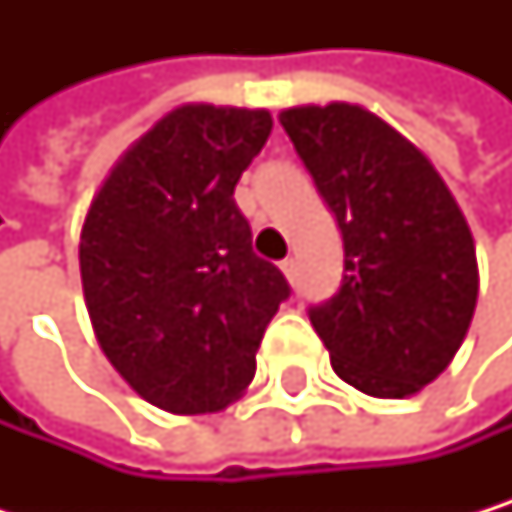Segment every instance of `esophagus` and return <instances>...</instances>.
<instances>
[{"instance_id":"obj_1","label":"esophagus","mask_w":512,"mask_h":512,"mask_svg":"<svg viewBox=\"0 0 512 512\" xmlns=\"http://www.w3.org/2000/svg\"><path fill=\"white\" fill-rule=\"evenodd\" d=\"M279 267H282L285 279H288V282H294V276H298V261H294V258H285Z\"/></svg>"}]
</instances>
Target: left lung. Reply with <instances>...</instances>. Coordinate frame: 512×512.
Instances as JSON below:
<instances>
[{"mask_svg": "<svg viewBox=\"0 0 512 512\" xmlns=\"http://www.w3.org/2000/svg\"><path fill=\"white\" fill-rule=\"evenodd\" d=\"M344 236V279L310 307L350 387L402 399L436 381L470 328L479 270L455 196L430 159L356 104L279 116Z\"/></svg>", "mask_w": 512, "mask_h": 512, "instance_id": "obj_1", "label": "left lung"}]
</instances>
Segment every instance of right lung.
<instances>
[{
    "label": "right lung",
    "mask_w": 512,
    "mask_h": 512,
    "mask_svg": "<svg viewBox=\"0 0 512 512\" xmlns=\"http://www.w3.org/2000/svg\"><path fill=\"white\" fill-rule=\"evenodd\" d=\"M273 131L267 110L184 104L134 141L79 242L85 307L128 387L171 415L236 402L291 294L251 251L233 190Z\"/></svg>",
    "instance_id": "obj_1"
}]
</instances>
